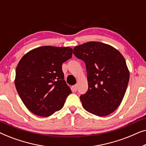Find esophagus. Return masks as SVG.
Instances as JSON below:
<instances>
[{
	"instance_id": "1",
	"label": "esophagus",
	"mask_w": 146,
	"mask_h": 146,
	"mask_svg": "<svg viewBox=\"0 0 146 146\" xmlns=\"http://www.w3.org/2000/svg\"><path fill=\"white\" fill-rule=\"evenodd\" d=\"M72 90L73 92H76L77 91V85L72 86Z\"/></svg>"
}]
</instances>
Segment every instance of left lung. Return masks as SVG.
<instances>
[{
  "label": "left lung",
  "instance_id": "obj_1",
  "mask_svg": "<svg viewBox=\"0 0 146 146\" xmlns=\"http://www.w3.org/2000/svg\"><path fill=\"white\" fill-rule=\"evenodd\" d=\"M73 54L86 67L88 89L80 97L84 108L98 116L113 112L122 101L129 78L122 54L99 42L76 46Z\"/></svg>",
  "mask_w": 146,
  "mask_h": 146
}]
</instances>
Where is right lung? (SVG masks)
<instances>
[{
	"instance_id": "add662e5",
	"label": "right lung",
	"mask_w": 146,
	"mask_h": 146,
	"mask_svg": "<svg viewBox=\"0 0 146 146\" xmlns=\"http://www.w3.org/2000/svg\"><path fill=\"white\" fill-rule=\"evenodd\" d=\"M72 55L70 47L44 46L32 50L20 60L15 86L32 113L48 117L62 108L72 91L64 80L62 65Z\"/></svg>"
}]
</instances>
